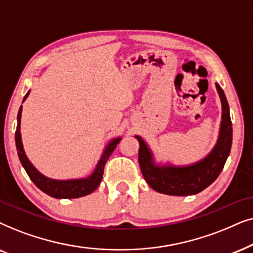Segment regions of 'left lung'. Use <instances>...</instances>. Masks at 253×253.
Segmentation results:
<instances>
[{
    "label": "left lung",
    "mask_w": 253,
    "mask_h": 253,
    "mask_svg": "<svg viewBox=\"0 0 253 253\" xmlns=\"http://www.w3.org/2000/svg\"><path fill=\"white\" fill-rule=\"evenodd\" d=\"M215 86L222 106L221 124L216 143L204 158L186 166H174L170 162L158 163L149 144L142 136L135 135V139L140 144L139 164L141 171L144 179L153 190L178 197L193 195L210 186L221 173L230 154L232 125L223 90L218 83H215Z\"/></svg>",
    "instance_id": "1"
}]
</instances>
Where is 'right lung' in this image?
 I'll list each match as a JSON object with an SVG mask.
<instances>
[{
  "label": "right lung",
  "mask_w": 253,
  "mask_h": 253,
  "mask_svg": "<svg viewBox=\"0 0 253 253\" xmlns=\"http://www.w3.org/2000/svg\"><path fill=\"white\" fill-rule=\"evenodd\" d=\"M30 95V90L28 93L24 96L23 103L28 98ZM22 110L23 106L19 107L18 114H17V128L15 134L16 148L17 153H18L19 161H21L23 168H24L26 173L30 177L37 187L42 190L43 193H46L49 197L55 198V199H75V198H81L84 195L92 193L97 187L99 186L100 181H102L104 167H105L106 161L109 160L110 155L113 153L116 149L117 144L121 141V136L114 137L110 140L109 143L104 148L102 156L99 161L97 162L95 170L92 171L89 176L83 178H75V179H53V178L46 177L42 174L37 168L30 162L26 156L24 147L22 142V134H21V118H22Z\"/></svg>",
  "instance_id": "right-lung-1"
}]
</instances>
